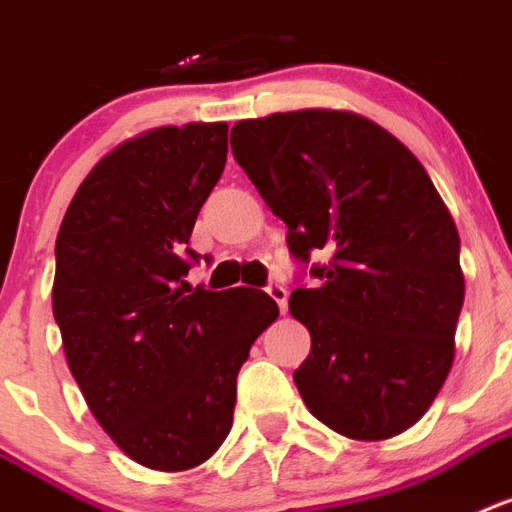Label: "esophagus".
Instances as JSON below:
<instances>
[{"mask_svg":"<svg viewBox=\"0 0 512 512\" xmlns=\"http://www.w3.org/2000/svg\"><path fill=\"white\" fill-rule=\"evenodd\" d=\"M265 292H268V297L273 299L278 305V310L284 313L286 310V299H289V292H286V286L281 284V281H270L268 286H265Z\"/></svg>","mask_w":512,"mask_h":512,"instance_id":"1","label":"esophagus"}]
</instances>
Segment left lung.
I'll list each match as a JSON object with an SVG mask.
<instances>
[{
  "label": "left lung",
  "mask_w": 512,
  "mask_h": 512,
  "mask_svg": "<svg viewBox=\"0 0 512 512\" xmlns=\"http://www.w3.org/2000/svg\"><path fill=\"white\" fill-rule=\"evenodd\" d=\"M231 149L315 278L289 297L313 339L294 371L307 410L352 439L402 434L450 373L465 297L458 228L429 173L352 112L242 120Z\"/></svg>",
  "instance_id": "8db88e82"
}]
</instances>
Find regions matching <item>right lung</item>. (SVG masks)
Listing matches in <instances>:
<instances>
[{"mask_svg": "<svg viewBox=\"0 0 512 512\" xmlns=\"http://www.w3.org/2000/svg\"><path fill=\"white\" fill-rule=\"evenodd\" d=\"M226 155V123L120 144L83 178L54 244L52 310L70 373L112 442L155 471L194 468L223 444L239 368L278 318L260 289L186 281L202 257L189 236Z\"/></svg>", "mask_w": 512, "mask_h": 512, "instance_id": "right-lung-1", "label": "right lung"}]
</instances>
